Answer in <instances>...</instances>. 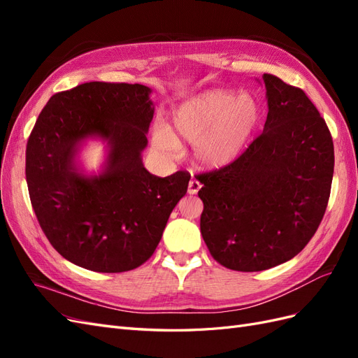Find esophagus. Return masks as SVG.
<instances>
[{
	"instance_id": "obj_1",
	"label": "esophagus",
	"mask_w": 358,
	"mask_h": 358,
	"mask_svg": "<svg viewBox=\"0 0 358 358\" xmlns=\"http://www.w3.org/2000/svg\"><path fill=\"white\" fill-rule=\"evenodd\" d=\"M201 188V183L197 179H191L189 180V185H188V192L189 194H197Z\"/></svg>"
}]
</instances>
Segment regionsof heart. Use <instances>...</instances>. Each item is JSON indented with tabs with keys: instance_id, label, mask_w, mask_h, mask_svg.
I'll list each match as a JSON object with an SVG mask.
<instances>
[{
	"instance_id": "1",
	"label": "heart",
	"mask_w": 358,
	"mask_h": 358,
	"mask_svg": "<svg viewBox=\"0 0 358 358\" xmlns=\"http://www.w3.org/2000/svg\"><path fill=\"white\" fill-rule=\"evenodd\" d=\"M263 106L252 94L209 90L182 101L170 127L157 125L154 146L167 155L179 152V140L194 145L201 166L220 169L239 158L263 122Z\"/></svg>"
}]
</instances>
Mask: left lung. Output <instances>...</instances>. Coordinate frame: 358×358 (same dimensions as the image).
<instances>
[{"instance_id": "left-lung-1", "label": "left lung", "mask_w": 358, "mask_h": 358, "mask_svg": "<svg viewBox=\"0 0 358 358\" xmlns=\"http://www.w3.org/2000/svg\"><path fill=\"white\" fill-rule=\"evenodd\" d=\"M263 133L229 166L201 173L200 230L210 255L237 272L282 264L308 245L327 209L330 129L305 91L264 74Z\"/></svg>"}]
</instances>
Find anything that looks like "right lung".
Wrapping results in <instances>:
<instances>
[{
	"instance_id": "obj_1",
	"label": "right lung",
	"mask_w": 358,
	"mask_h": 358,
	"mask_svg": "<svg viewBox=\"0 0 358 358\" xmlns=\"http://www.w3.org/2000/svg\"><path fill=\"white\" fill-rule=\"evenodd\" d=\"M145 85L88 82L50 96L27 143L32 209L50 245L76 266L121 273L152 257L191 175H150L142 150L154 117ZM110 146L105 170L85 177L75 155L85 138Z\"/></svg>"
}]
</instances>
